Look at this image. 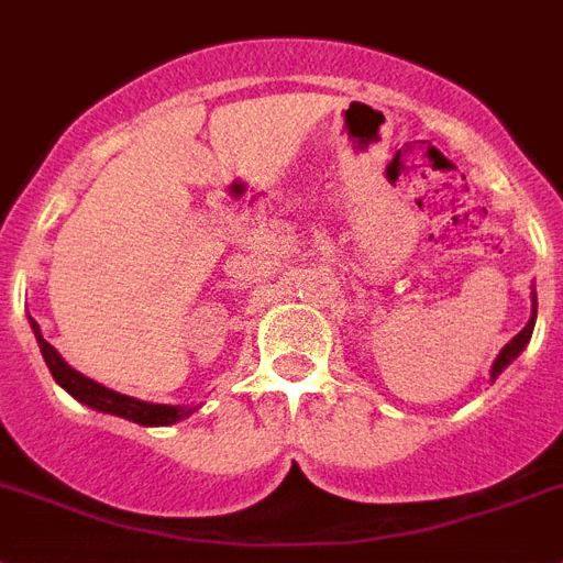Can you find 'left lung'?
Here are the masks:
<instances>
[{"instance_id":"obj_1","label":"left lung","mask_w":563,"mask_h":563,"mask_svg":"<svg viewBox=\"0 0 563 563\" xmlns=\"http://www.w3.org/2000/svg\"><path fill=\"white\" fill-rule=\"evenodd\" d=\"M536 318H538V297H536V289H532V314H530V320H527V325H523L521 332L515 334L507 346L498 352V357H495V363H493V369H489V377H493V380L500 375V372L507 369L509 363H512L515 357L523 352V349H527V343H530V338H532V329H536Z\"/></svg>"}]
</instances>
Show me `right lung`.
<instances>
[{
  "label": "right lung",
  "mask_w": 563,
  "mask_h": 563,
  "mask_svg": "<svg viewBox=\"0 0 563 563\" xmlns=\"http://www.w3.org/2000/svg\"><path fill=\"white\" fill-rule=\"evenodd\" d=\"M27 323L33 329V338L40 343V352L48 363L51 375L65 391H68L70 398L79 400L82 406L93 409V412L102 415H117V418H125L131 423H140V427H172L177 420H186L188 415H194L200 406H172V404H148V400L131 398V395H122V391H113L108 386L97 384L93 377L82 375L65 361L63 354L56 352L51 346L48 340L42 338L40 323L27 314Z\"/></svg>",
  "instance_id": "add662e5"
}]
</instances>
